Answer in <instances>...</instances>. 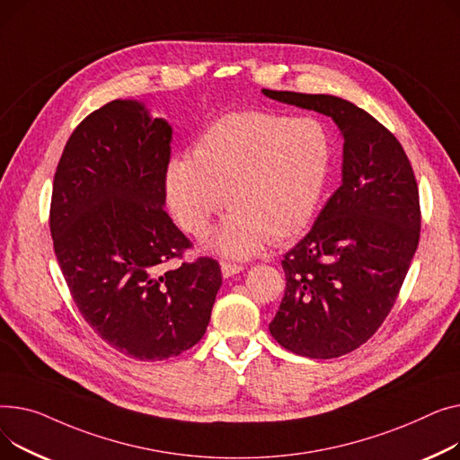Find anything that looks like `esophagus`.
<instances>
[{"label": "esophagus", "mask_w": 460, "mask_h": 460, "mask_svg": "<svg viewBox=\"0 0 460 460\" xmlns=\"http://www.w3.org/2000/svg\"><path fill=\"white\" fill-rule=\"evenodd\" d=\"M221 271H223V277H225V279H230V277L237 275L239 271H243V267L237 265V263H228V261H225V263H221Z\"/></svg>", "instance_id": "34e87169"}]
</instances>
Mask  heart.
<instances>
[{"mask_svg": "<svg viewBox=\"0 0 460 460\" xmlns=\"http://www.w3.org/2000/svg\"><path fill=\"white\" fill-rule=\"evenodd\" d=\"M332 164L329 129L317 119L237 111L215 120L193 155L174 157L165 174L178 226L200 237L232 208L208 247L251 258L269 241L295 237L312 221Z\"/></svg>", "mask_w": 460, "mask_h": 460, "instance_id": "obj_1", "label": "heart"}]
</instances>
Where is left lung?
I'll return each instance as SVG.
<instances>
[{"instance_id":"1","label":"left lung","mask_w":460,"mask_h":460,"mask_svg":"<svg viewBox=\"0 0 460 460\" xmlns=\"http://www.w3.org/2000/svg\"><path fill=\"white\" fill-rule=\"evenodd\" d=\"M261 93L331 117L343 137L341 185L312 230L286 252V291L269 332L308 358H338L383 325L420 241V195L394 135L331 94Z\"/></svg>"}]
</instances>
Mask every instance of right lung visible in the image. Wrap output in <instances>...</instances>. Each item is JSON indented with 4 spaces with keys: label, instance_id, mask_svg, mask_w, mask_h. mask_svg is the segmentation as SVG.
Returning <instances> with one entry per match:
<instances>
[{
    "label": "right lung",
    "instance_id": "1",
    "mask_svg": "<svg viewBox=\"0 0 460 460\" xmlns=\"http://www.w3.org/2000/svg\"><path fill=\"white\" fill-rule=\"evenodd\" d=\"M172 128L137 100L81 122L53 178L49 230L72 299L93 331L137 360L181 355L204 336L223 284L211 258L164 263L191 247L165 211Z\"/></svg>",
    "mask_w": 460,
    "mask_h": 460
}]
</instances>
